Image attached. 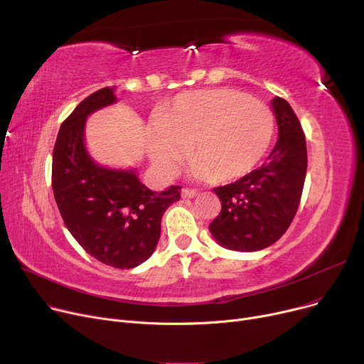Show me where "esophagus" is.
<instances>
[{
	"label": "esophagus",
	"instance_id": "esophagus-1",
	"mask_svg": "<svg viewBox=\"0 0 364 364\" xmlns=\"http://www.w3.org/2000/svg\"><path fill=\"white\" fill-rule=\"evenodd\" d=\"M181 196L183 198H196L198 196V190H195V188H183L181 190Z\"/></svg>",
	"mask_w": 364,
	"mask_h": 364
}]
</instances>
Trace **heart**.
Here are the masks:
<instances>
[{"label": "heart", "mask_w": 364, "mask_h": 364, "mask_svg": "<svg viewBox=\"0 0 364 364\" xmlns=\"http://www.w3.org/2000/svg\"><path fill=\"white\" fill-rule=\"evenodd\" d=\"M276 131L272 109L246 92L217 88L187 92L150 124V158L164 174H174L187 155L193 174L214 183L236 181L269 153Z\"/></svg>", "instance_id": "heart-1"}]
</instances>
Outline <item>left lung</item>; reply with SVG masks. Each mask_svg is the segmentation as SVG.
<instances>
[{
    "mask_svg": "<svg viewBox=\"0 0 364 364\" xmlns=\"http://www.w3.org/2000/svg\"><path fill=\"white\" fill-rule=\"evenodd\" d=\"M272 107L279 139L269 159L237 181L214 188L221 213L209 230L227 250L254 252L273 245L298 211L307 174L305 134L284 99L274 97Z\"/></svg>",
    "mask_w": 364,
    "mask_h": 364,
    "instance_id": "1",
    "label": "left lung"
}]
</instances>
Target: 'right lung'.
Returning <instances> with one entry per match:
<instances>
[{
    "mask_svg": "<svg viewBox=\"0 0 364 364\" xmlns=\"http://www.w3.org/2000/svg\"><path fill=\"white\" fill-rule=\"evenodd\" d=\"M114 87L82 100L63 121L53 150L51 184L60 215L87 254L114 269H134L155 251L162 215L180 200V186L151 192L134 169L95 164L84 144L90 113L113 105Z\"/></svg>",
    "mask_w": 364,
    "mask_h": 364,
    "instance_id": "1",
    "label": "right lung"
}]
</instances>
